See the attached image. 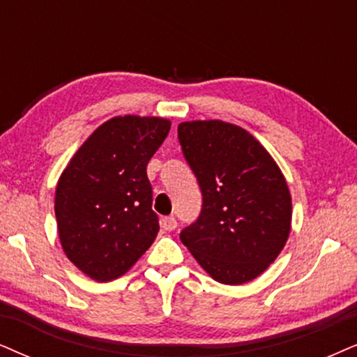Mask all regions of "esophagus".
I'll return each instance as SVG.
<instances>
[{
  "mask_svg": "<svg viewBox=\"0 0 357 357\" xmlns=\"http://www.w3.org/2000/svg\"><path fill=\"white\" fill-rule=\"evenodd\" d=\"M161 227H163L165 231H174V229L178 227V220H176L174 215H166V218L161 219Z\"/></svg>",
  "mask_w": 357,
  "mask_h": 357,
  "instance_id": "1",
  "label": "esophagus"
}]
</instances>
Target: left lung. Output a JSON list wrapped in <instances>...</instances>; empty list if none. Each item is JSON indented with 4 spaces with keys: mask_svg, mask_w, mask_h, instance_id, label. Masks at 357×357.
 <instances>
[{
    "mask_svg": "<svg viewBox=\"0 0 357 357\" xmlns=\"http://www.w3.org/2000/svg\"><path fill=\"white\" fill-rule=\"evenodd\" d=\"M178 139L202 194L199 215L179 238L214 280L250 282L277 259L290 234L291 197L282 171L237 125L186 121Z\"/></svg>",
    "mask_w": 357,
    "mask_h": 357,
    "instance_id": "1",
    "label": "left lung"
}]
</instances>
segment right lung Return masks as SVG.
I'll list each match as a JSON object with an SVG mask.
<instances>
[{
    "mask_svg": "<svg viewBox=\"0 0 357 357\" xmlns=\"http://www.w3.org/2000/svg\"><path fill=\"white\" fill-rule=\"evenodd\" d=\"M169 128L156 116H115L90 135L59 179V238L90 278L120 277L155 241L160 219L146 166Z\"/></svg>",
    "mask_w": 357,
    "mask_h": 357,
    "instance_id": "add662e5",
    "label": "right lung"
}]
</instances>
